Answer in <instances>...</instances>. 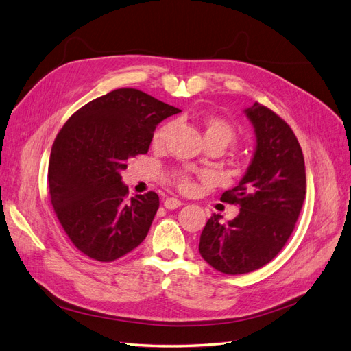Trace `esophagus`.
<instances>
[{
    "label": "esophagus",
    "mask_w": 351,
    "mask_h": 351,
    "mask_svg": "<svg viewBox=\"0 0 351 351\" xmlns=\"http://www.w3.org/2000/svg\"><path fill=\"white\" fill-rule=\"evenodd\" d=\"M182 205H183L182 200H178L176 197H167L165 202H164V206L167 209H177V208H180Z\"/></svg>",
    "instance_id": "obj_1"
}]
</instances>
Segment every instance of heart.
<instances>
[{"label":"heart","mask_w":351,"mask_h":351,"mask_svg":"<svg viewBox=\"0 0 351 351\" xmlns=\"http://www.w3.org/2000/svg\"><path fill=\"white\" fill-rule=\"evenodd\" d=\"M168 132H169V124H165L161 127V129H158L154 136V145L161 146L165 141ZM234 137H236V133L228 123L222 121L219 119H208L205 121V139H218L227 147L232 141H234ZM178 184L183 190H190L193 187L192 180L184 174L178 176Z\"/></svg>","instance_id":"heart-1"}]
</instances>
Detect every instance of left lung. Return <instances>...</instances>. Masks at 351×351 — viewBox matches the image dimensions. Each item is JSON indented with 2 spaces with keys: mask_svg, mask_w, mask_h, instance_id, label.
Listing matches in <instances>:
<instances>
[{
  "mask_svg": "<svg viewBox=\"0 0 351 351\" xmlns=\"http://www.w3.org/2000/svg\"><path fill=\"white\" fill-rule=\"evenodd\" d=\"M243 112L256 143L239 184L221 197L239 205L240 212L227 224L212 214L199 243L202 258L228 275L256 271L277 256L306 196L304 158L290 125L258 102Z\"/></svg>",
  "mask_w": 351,
  "mask_h": 351,
  "instance_id": "left-lung-1",
  "label": "left lung"
}]
</instances>
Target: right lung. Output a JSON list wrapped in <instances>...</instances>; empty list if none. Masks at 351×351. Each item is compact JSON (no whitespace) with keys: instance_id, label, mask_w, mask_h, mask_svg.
I'll use <instances>...</instances> for the list:
<instances>
[{"instance_id":"right-lung-1","label":"right lung","mask_w":351,"mask_h":351,"mask_svg":"<svg viewBox=\"0 0 351 351\" xmlns=\"http://www.w3.org/2000/svg\"><path fill=\"white\" fill-rule=\"evenodd\" d=\"M178 108L137 89H117L88 102L62 125L48 168L51 204L82 253L111 262L147 236L159 208L155 192L127 199L121 171L146 154L156 125Z\"/></svg>"}]
</instances>
